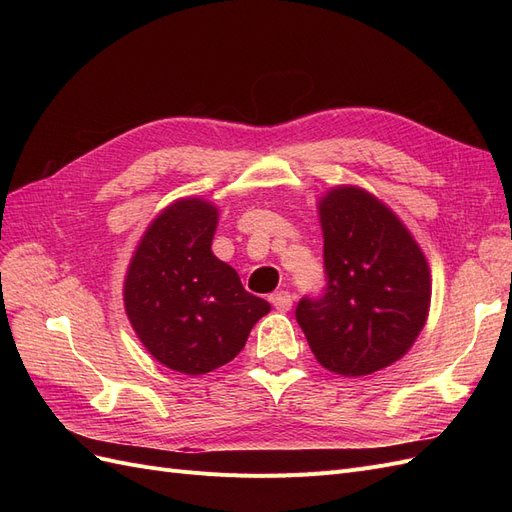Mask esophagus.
I'll list each match as a JSON object with an SVG mask.
<instances>
[{
	"label": "esophagus",
	"instance_id": "1",
	"mask_svg": "<svg viewBox=\"0 0 512 512\" xmlns=\"http://www.w3.org/2000/svg\"><path fill=\"white\" fill-rule=\"evenodd\" d=\"M269 301L275 309H280V312H288V309L292 307V294L288 290H277L271 294Z\"/></svg>",
	"mask_w": 512,
	"mask_h": 512
}]
</instances>
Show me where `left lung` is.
Instances as JSON below:
<instances>
[{
  "label": "left lung",
  "instance_id": "8db88e82",
  "mask_svg": "<svg viewBox=\"0 0 512 512\" xmlns=\"http://www.w3.org/2000/svg\"><path fill=\"white\" fill-rule=\"evenodd\" d=\"M327 288L303 297L297 322L322 367L348 378L399 361L423 331L431 275L410 230L356 185L318 203Z\"/></svg>",
  "mask_w": 512,
  "mask_h": 512
}]
</instances>
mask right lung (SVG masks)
<instances>
[{"instance_id":"right-lung-1","label":"right lung","mask_w":512,"mask_h":512,"mask_svg":"<svg viewBox=\"0 0 512 512\" xmlns=\"http://www.w3.org/2000/svg\"><path fill=\"white\" fill-rule=\"evenodd\" d=\"M215 228L218 209L209 200H175L145 230L123 282L138 339L153 359L188 376L235 359L271 309L213 256Z\"/></svg>"}]
</instances>
